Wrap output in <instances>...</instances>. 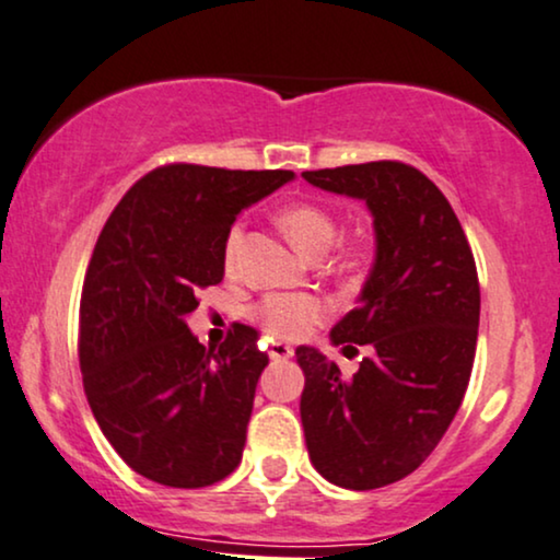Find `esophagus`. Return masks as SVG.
<instances>
[{
    "instance_id": "34e87169",
    "label": "esophagus",
    "mask_w": 560,
    "mask_h": 560,
    "mask_svg": "<svg viewBox=\"0 0 560 560\" xmlns=\"http://www.w3.org/2000/svg\"><path fill=\"white\" fill-rule=\"evenodd\" d=\"M268 353H271L273 362H287L289 357H294V349L289 343H284V341H273L271 343V351H268Z\"/></svg>"
}]
</instances>
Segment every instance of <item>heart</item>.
Returning <instances> with one entry per match:
<instances>
[{"label": "heart", "instance_id": "heart-1", "mask_svg": "<svg viewBox=\"0 0 560 560\" xmlns=\"http://www.w3.org/2000/svg\"><path fill=\"white\" fill-rule=\"evenodd\" d=\"M276 222L284 235L292 240L296 250L304 256H323L328 253L332 243L338 240V219L330 214L320 203L294 201L279 209ZM240 240H243V228L235 224L224 240V266L228 271L235 268ZM250 315L264 325V330L273 338H284V341H300L307 338L317 325L328 320L332 315L330 302L320 294H266L264 300L253 304Z\"/></svg>", "mask_w": 560, "mask_h": 560}]
</instances>
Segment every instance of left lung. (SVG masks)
<instances>
[{
  "label": "left lung",
  "instance_id": "left-lung-1",
  "mask_svg": "<svg viewBox=\"0 0 560 560\" xmlns=\"http://www.w3.org/2000/svg\"><path fill=\"white\" fill-rule=\"evenodd\" d=\"M304 180L364 198L377 258L332 343L366 346L359 372L300 346V402L310 459L330 483L372 491L427 459L468 390L480 284L470 243L450 201L421 170L398 160L307 170Z\"/></svg>",
  "mask_w": 560,
  "mask_h": 560
}]
</instances>
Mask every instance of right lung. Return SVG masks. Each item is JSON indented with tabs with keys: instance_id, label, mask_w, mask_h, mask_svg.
<instances>
[{
	"instance_id": "1",
	"label": "right lung",
	"mask_w": 560,
	"mask_h": 560,
	"mask_svg": "<svg viewBox=\"0 0 560 560\" xmlns=\"http://www.w3.org/2000/svg\"><path fill=\"white\" fill-rule=\"evenodd\" d=\"M292 178L170 162L126 190L97 237L80 300L84 395L113 450L154 483L203 488L240 465L268 353L243 323L207 349L186 315L222 281L240 211Z\"/></svg>"
}]
</instances>
